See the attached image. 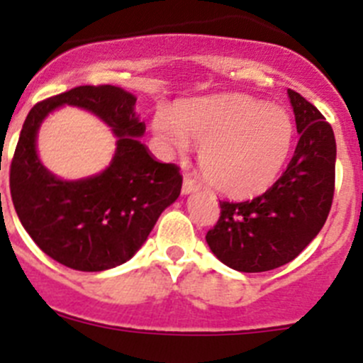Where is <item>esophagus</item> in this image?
I'll return each instance as SVG.
<instances>
[{"instance_id": "1", "label": "esophagus", "mask_w": 363, "mask_h": 363, "mask_svg": "<svg viewBox=\"0 0 363 363\" xmlns=\"http://www.w3.org/2000/svg\"><path fill=\"white\" fill-rule=\"evenodd\" d=\"M198 189H199L198 182H196V179H192L191 176H185L184 185H182V192H184V194H191V192L198 191Z\"/></svg>"}]
</instances>
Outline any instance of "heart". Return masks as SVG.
I'll return each mask as SVG.
<instances>
[{
    "instance_id": "b5f03b06",
    "label": "heart",
    "mask_w": 363,
    "mask_h": 363,
    "mask_svg": "<svg viewBox=\"0 0 363 363\" xmlns=\"http://www.w3.org/2000/svg\"><path fill=\"white\" fill-rule=\"evenodd\" d=\"M153 132L171 153L201 144L199 164L210 184L233 198L260 194L287 162L294 124L287 110L250 96L196 99L158 110Z\"/></svg>"
}]
</instances>
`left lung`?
<instances>
[{"instance_id": "obj_1", "label": "left lung", "mask_w": 363, "mask_h": 363, "mask_svg": "<svg viewBox=\"0 0 363 363\" xmlns=\"http://www.w3.org/2000/svg\"><path fill=\"white\" fill-rule=\"evenodd\" d=\"M287 92L299 133L294 157L264 194L219 201V220L206 233L212 253L240 272L271 271L294 260L324 226L333 201V130L312 103Z\"/></svg>"}]
</instances>
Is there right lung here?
<instances>
[{"label":"right lung","mask_w":363,"mask_h":363,"mask_svg":"<svg viewBox=\"0 0 363 363\" xmlns=\"http://www.w3.org/2000/svg\"><path fill=\"white\" fill-rule=\"evenodd\" d=\"M135 101L121 87L82 85L39 101L24 121L10 164L13 208L33 242L65 267L94 272L124 264L178 199L184 182L179 167L147 153L139 140L146 124L135 116ZM62 104L96 113L116 133V153L99 175L65 182L40 164L36 132Z\"/></svg>","instance_id":"obj_1"}]
</instances>
